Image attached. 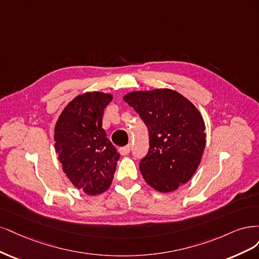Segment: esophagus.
Listing matches in <instances>:
<instances>
[{"mask_svg": "<svg viewBox=\"0 0 259 259\" xmlns=\"http://www.w3.org/2000/svg\"><path fill=\"white\" fill-rule=\"evenodd\" d=\"M119 153H120V155H122V156L128 155V154L130 153V146L127 145V146H123V147L119 148Z\"/></svg>", "mask_w": 259, "mask_h": 259, "instance_id": "obj_1", "label": "esophagus"}]
</instances>
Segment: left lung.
Returning <instances> with one entry per match:
<instances>
[{"label":"left lung","instance_id":"left-lung-1","mask_svg":"<svg viewBox=\"0 0 259 259\" xmlns=\"http://www.w3.org/2000/svg\"><path fill=\"white\" fill-rule=\"evenodd\" d=\"M122 99L148 128L149 151L140 162L145 182L159 193L186 184L205 147V124L198 108L169 88L131 91Z\"/></svg>","mask_w":259,"mask_h":259}]
</instances>
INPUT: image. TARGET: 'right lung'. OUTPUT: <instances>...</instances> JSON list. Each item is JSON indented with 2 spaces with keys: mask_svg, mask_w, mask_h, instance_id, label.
Returning a JSON list of instances; mask_svg holds the SVG:
<instances>
[{
  "mask_svg": "<svg viewBox=\"0 0 259 259\" xmlns=\"http://www.w3.org/2000/svg\"><path fill=\"white\" fill-rule=\"evenodd\" d=\"M113 95L87 91L75 97L55 126V151L72 184L86 195L110 188L119 154L102 128V117Z\"/></svg>",
  "mask_w": 259,
  "mask_h": 259,
  "instance_id": "add662e5",
  "label": "right lung"
}]
</instances>
